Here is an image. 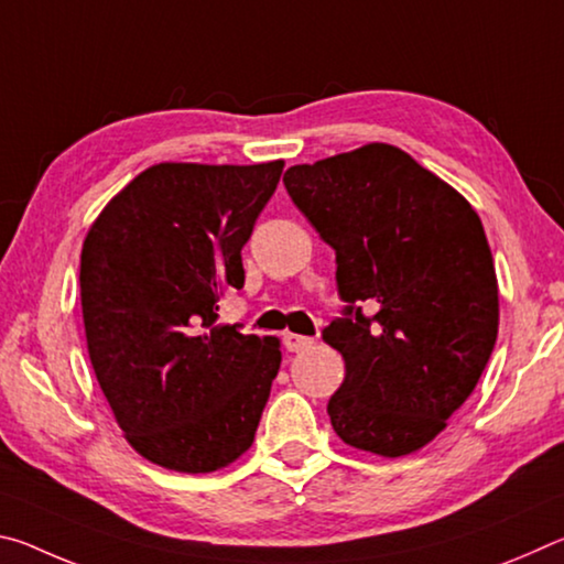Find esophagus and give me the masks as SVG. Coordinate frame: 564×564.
Returning a JSON list of instances; mask_svg holds the SVG:
<instances>
[{"mask_svg":"<svg viewBox=\"0 0 564 564\" xmlns=\"http://www.w3.org/2000/svg\"><path fill=\"white\" fill-rule=\"evenodd\" d=\"M283 346H285V350L299 352V350L311 348L313 346V338L311 336H301V333H285Z\"/></svg>","mask_w":564,"mask_h":564,"instance_id":"34e87169","label":"esophagus"}]
</instances>
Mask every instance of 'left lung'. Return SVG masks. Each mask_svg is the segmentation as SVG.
<instances>
[{"label":"left lung","mask_w":564,"mask_h":564,"mask_svg":"<svg viewBox=\"0 0 564 564\" xmlns=\"http://www.w3.org/2000/svg\"><path fill=\"white\" fill-rule=\"evenodd\" d=\"M283 184L336 251L338 291L350 303L348 318L323 330L346 360L328 400L333 431L362 453H417L473 393L498 338V275L480 216L460 191L380 141L291 166ZM362 300L376 317L361 316Z\"/></svg>","instance_id":"obj_1"}]
</instances>
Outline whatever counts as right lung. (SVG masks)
<instances>
[{"mask_svg": "<svg viewBox=\"0 0 564 564\" xmlns=\"http://www.w3.org/2000/svg\"><path fill=\"white\" fill-rule=\"evenodd\" d=\"M283 161L141 171L82 246L89 360L127 443L176 473H214L253 445L281 368V340L218 323L243 289L241 248Z\"/></svg>", "mask_w": 564, "mask_h": 564, "instance_id": "add662e5", "label": "right lung"}]
</instances>
